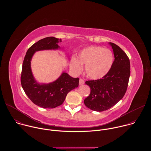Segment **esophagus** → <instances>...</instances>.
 <instances>
[{
	"label": "esophagus",
	"mask_w": 151,
	"mask_h": 151,
	"mask_svg": "<svg viewBox=\"0 0 151 151\" xmlns=\"http://www.w3.org/2000/svg\"><path fill=\"white\" fill-rule=\"evenodd\" d=\"M84 83H85V81H84V80H83V79L81 78V79H79V85H83V84H84Z\"/></svg>",
	"instance_id": "obj_1"
}]
</instances>
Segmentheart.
I'll return each mask as SVG.
<instances>
[{"label":"heart","mask_w":151,"mask_h":151,"mask_svg":"<svg viewBox=\"0 0 151 151\" xmlns=\"http://www.w3.org/2000/svg\"><path fill=\"white\" fill-rule=\"evenodd\" d=\"M114 55L112 51L100 47L91 46L84 48L79 53L78 60L72 59L70 68L72 70L79 73L82 66H85L87 76L93 79H99L105 76L112 68Z\"/></svg>","instance_id":"obj_1"}]
</instances>
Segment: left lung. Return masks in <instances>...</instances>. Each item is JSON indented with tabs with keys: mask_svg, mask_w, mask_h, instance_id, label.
I'll list each match as a JSON object with an SVG mask.
<instances>
[{
	"mask_svg": "<svg viewBox=\"0 0 151 151\" xmlns=\"http://www.w3.org/2000/svg\"><path fill=\"white\" fill-rule=\"evenodd\" d=\"M115 59L109 73L101 79L85 82L91 91L84 100L89 109L102 112L115 105L125 95L130 75V60L117 45L110 42Z\"/></svg>",
	"mask_w": 151,
	"mask_h": 151,
	"instance_id": "8db88e82",
	"label": "left lung"
}]
</instances>
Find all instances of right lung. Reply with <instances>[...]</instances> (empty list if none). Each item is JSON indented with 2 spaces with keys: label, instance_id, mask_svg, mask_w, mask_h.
<instances>
[{
  "label": "right lung",
  "instance_id": "right-lung-1",
  "mask_svg": "<svg viewBox=\"0 0 151 151\" xmlns=\"http://www.w3.org/2000/svg\"><path fill=\"white\" fill-rule=\"evenodd\" d=\"M61 39L47 37L39 40L27 50L23 63L21 75V86L29 99L35 104L44 108H55L63 104L69 92L78 87L79 78H72L63 73L55 81L48 84H39L35 80L30 68V61L36 51L54 50L59 48Z\"/></svg>",
  "mask_w": 151,
  "mask_h": 151
}]
</instances>
